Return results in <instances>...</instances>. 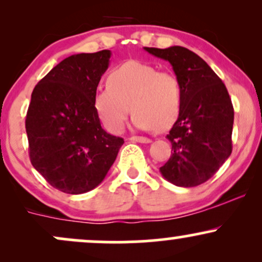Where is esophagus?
Listing matches in <instances>:
<instances>
[{
  "instance_id": "esophagus-1",
  "label": "esophagus",
  "mask_w": 262,
  "mask_h": 262,
  "mask_svg": "<svg viewBox=\"0 0 262 262\" xmlns=\"http://www.w3.org/2000/svg\"><path fill=\"white\" fill-rule=\"evenodd\" d=\"M129 140L138 141V143H143V144L151 143V140H150L149 138H145V137H130V138H129Z\"/></svg>"
}]
</instances>
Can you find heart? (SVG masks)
I'll return each mask as SVG.
<instances>
[{
    "instance_id": "obj_1",
    "label": "heart",
    "mask_w": 262,
    "mask_h": 262,
    "mask_svg": "<svg viewBox=\"0 0 262 262\" xmlns=\"http://www.w3.org/2000/svg\"><path fill=\"white\" fill-rule=\"evenodd\" d=\"M181 103L182 86L175 73L134 60L114 68L107 86L93 98L98 118L112 133L123 130L130 110L137 128L166 130L179 118Z\"/></svg>"
}]
</instances>
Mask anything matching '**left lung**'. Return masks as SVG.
<instances>
[{
	"label": "left lung",
	"instance_id": "obj_1",
	"mask_svg": "<svg viewBox=\"0 0 262 262\" xmlns=\"http://www.w3.org/2000/svg\"><path fill=\"white\" fill-rule=\"evenodd\" d=\"M167 60L182 86L181 111L166 138L170 159L161 175L180 187H194L214 175L231 154L234 108L223 81L202 58L183 47L144 48Z\"/></svg>",
	"mask_w": 262,
	"mask_h": 262
}]
</instances>
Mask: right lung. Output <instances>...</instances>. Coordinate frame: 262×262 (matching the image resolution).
Wrapping results in <instances>:
<instances>
[{
    "label": "right lung",
    "instance_id": "1",
    "mask_svg": "<svg viewBox=\"0 0 262 262\" xmlns=\"http://www.w3.org/2000/svg\"><path fill=\"white\" fill-rule=\"evenodd\" d=\"M110 58V50L69 56L32 92L26 117L29 159L49 185L65 193L97 187L124 143L101 127L93 106Z\"/></svg>",
    "mask_w": 262,
    "mask_h": 262
}]
</instances>
